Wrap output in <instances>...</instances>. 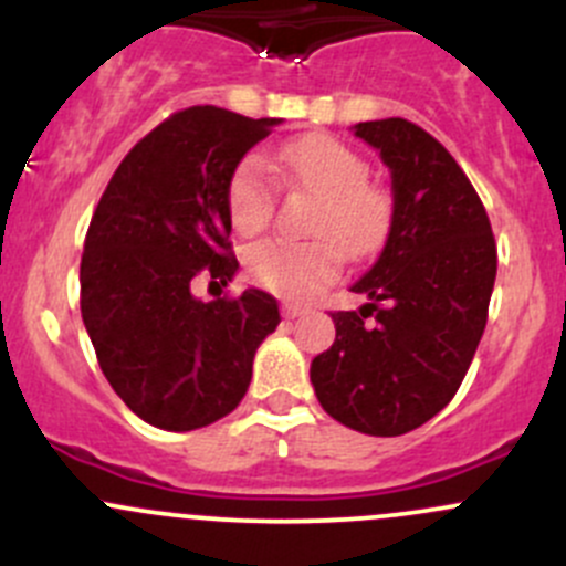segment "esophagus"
<instances>
[{"instance_id": "obj_1", "label": "esophagus", "mask_w": 566, "mask_h": 566, "mask_svg": "<svg viewBox=\"0 0 566 566\" xmlns=\"http://www.w3.org/2000/svg\"><path fill=\"white\" fill-rule=\"evenodd\" d=\"M306 306H298V304H282V315L284 317H301V315H306Z\"/></svg>"}]
</instances>
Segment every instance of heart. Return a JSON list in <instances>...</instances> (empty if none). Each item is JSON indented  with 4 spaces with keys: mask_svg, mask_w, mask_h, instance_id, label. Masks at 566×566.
<instances>
[{
    "mask_svg": "<svg viewBox=\"0 0 566 566\" xmlns=\"http://www.w3.org/2000/svg\"><path fill=\"white\" fill-rule=\"evenodd\" d=\"M284 180L315 193L310 216L315 241L293 243L271 238L247 251V271L260 287L284 298H310L347 260H367L389 238L394 202L384 186L367 180V161L334 136H304L279 150ZM276 205V186L262 158L249 156L227 186V210L238 235H256L268 227Z\"/></svg>",
    "mask_w": 566,
    "mask_h": 566,
    "instance_id": "b5f03b06",
    "label": "heart"
}]
</instances>
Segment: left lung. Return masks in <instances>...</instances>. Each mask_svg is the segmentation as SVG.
I'll return each instance as SVG.
<instances>
[{
    "instance_id": "obj_1",
    "label": "left lung",
    "mask_w": 566,
    "mask_h": 566,
    "mask_svg": "<svg viewBox=\"0 0 566 566\" xmlns=\"http://www.w3.org/2000/svg\"><path fill=\"white\" fill-rule=\"evenodd\" d=\"M391 169L394 219L378 262L353 284L358 312H331L334 345L310 378L328 416L402 436L449 405L473 361L493 295L488 210L447 147L402 117L358 123Z\"/></svg>"
}]
</instances>
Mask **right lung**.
<instances>
[{"mask_svg": "<svg viewBox=\"0 0 566 566\" xmlns=\"http://www.w3.org/2000/svg\"><path fill=\"white\" fill-rule=\"evenodd\" d=\"M279 123L219 106L175 112L130 147L95 208L78 271L84 328L112 389L147 424L188 432L232 413L282 319L262 290L208 304L191 293L202 273L235 276L227 186Z\"/></svg>", "mask_w": 566, "mask_h": 566, "instance_id": "right-lung-1", "label": "right lung"}]
</instances>
